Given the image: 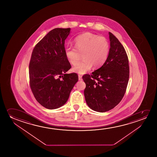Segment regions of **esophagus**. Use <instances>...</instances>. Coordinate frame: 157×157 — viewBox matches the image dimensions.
Wrapping results in <instances>:
<instances>
[{"label":"esophagus","instance_id":"34e87169","mask_svg":"<svg viewBox=\"0 0 157 157\" xmlns=\"http://www.w3.org/2000/svg\"><path fill=\"white\" fill-rule=\"evenodd\" d=\"M78 78H79V80H82V75H78Z\"/></svg>","mask_w":157,"mask_h":157}]
</instances>
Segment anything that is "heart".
<instances>
[{"label": "heart", "instance_id": "b5f03b06", "mask_svg": "<svg viewBox=\"0 0 157 157\" xmlns=\"http://www.w3.org/2000/svg\"><path fill=\"white\" fill-rule=\"evenodd\" d=\"M74 43L75 48L68 46L65 49V55L71 64L79 61L82 54L84 60L72 69L75 73L84 74L92 67H99L107 59L110 52L109 42L105 37L91 33H86L77 37Z\"/></svg>", "mask_w": 157, "mask_h": 157}]
</instances>
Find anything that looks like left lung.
Instances as JSON below:
<instances>
[{
	"label": "left lung",
	"instance_id": "8db88e82",
	"mask_svg": "<svg viewBox=\"0 0 157 157\" xmlns=\"http://www.w3.org/2000/svg\"><path fill=\"white\" fill-rule=\"evenodd\" d=\"M109 54L103 65L90 75L82 76L86 84V103L95 112H107L120 102L129 81V60L118 39L109 32Z\"/></svg>",
	"mask_w": 157,
	"mask_h": 157
}]
</instances>
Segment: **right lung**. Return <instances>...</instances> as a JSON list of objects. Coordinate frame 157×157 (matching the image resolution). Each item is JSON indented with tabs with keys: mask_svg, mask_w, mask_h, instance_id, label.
<instances>
[{
	"mask_svg": "<svg viewBox=\"0 0 157 157\" xmlns=\"http://www.w3.org/2000/svg\"><path fill=\"white\" fill-rule=\"evenodd\" d=\"M70 28L50 31L33 50L29 65L31 90L37 102L49 109L62 107L78 80L65 55V40Z\"/></svg>",
	"mask_w": 157,
	"mask_h": 157,
	"instance_id": "add662e5",
	"label": "right lung"
}]
</instances>
